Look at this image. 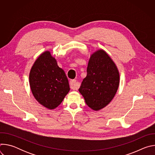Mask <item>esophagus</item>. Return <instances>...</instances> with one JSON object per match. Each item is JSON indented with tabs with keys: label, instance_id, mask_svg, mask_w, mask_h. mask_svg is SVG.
<instances>
[{
	"label": "esophagus",
	"instance_id": "esophagus-1",
	"mask_svg": "<svg viewBox=\"0 0 155 155\" xmlns=\"http://www.w3.org/2000/svg\"><path fill=\"white\" fill-rule=\"evenodd\" d=\"M70 87L72 90H77L78 89L79 84L77 83L75 80H72L70 81Z\"/></svg>",
	"mask_w": 155,
	"mask_h": 155
}]
</instances>
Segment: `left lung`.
<instances>
[{"label":"left lung","mask_w":155,"mask_h":155,"mask_svg":"<svg viewBox=\"0 0 155 155\" xmlns=\"http://www.w3.org/2000/svg\"><path fill=\"white\" fill-rule=\"evenodd\" d=\"M119 83L120 75L115 64L105 51L99 50L91 56L87 75L78 90L87 106L98 111L113 99Z\"/></svg>","instance_id":"left-lung-1"}]
</instances>
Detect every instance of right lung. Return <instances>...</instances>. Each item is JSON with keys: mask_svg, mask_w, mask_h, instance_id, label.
I'll list each match as a JSON object with an SVG mask.
<instances>
[{"mask_svg": "<svg viewBox=\"0 0 155 155\" xmlns=\"http://www.w3.org/2000/svg\"><path fill=\"white\" fill-rule=\"evenodd\" d=\"M29 84L35 99L48 109L60 105L70 90L64 71L50 51L43 53L35 61L29 74Z\"/></svg>", "mask_w": 155, "mask_h": 155, "instance_id": "1", "label": "right lung"}]
</instances>
